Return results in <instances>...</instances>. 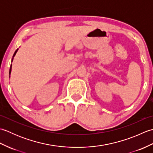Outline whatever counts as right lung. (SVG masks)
Listing matches in <instances>:
<instances>
[{
  "mask_svg": "<svg viewBox=\"0 0 153 153\" xmlns=\"http://www.w3.org/2000/svg\"><path fill=\"white\" fill-rule=\"evenodd\" d=\"M18 49H17V50H16V51H15V53H14V55H13V58H14V56H15V54H16V53H17V51H18ZM12 60H13V58H12ZM12 68V65H11V66H10V72H9V73H10V72H11V69H12V68Z\"/></svg>",
  "mask_w": 153,
  "mask_h": 153,
  "instance_id": "1",
  "label": "right lung"
}]
</instances>
